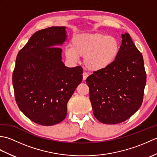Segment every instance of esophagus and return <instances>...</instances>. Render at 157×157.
Wrapping results in <instances>:
<instances>
[{
  "label": "esophagus",
  "instance_id": "34e87169",
  "mask_svg": "<svg viewBox=\"0 0 157 157\" xmlns=\"http://www.w3.org/2000/svg\"><path fill=\"white\" fill-rule=\"evenodd\" d=\"M82 75H83V79H84V80H86V78H87L88 77V73H86V72H84V73H83Z\"/></svg>",
  "mask_w": 157,
  "mask_h": 157
}]
</instances>
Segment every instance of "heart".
<instances>
[{"label":"heart","instance_id":"1","mask_svg":"<svg viewBox=\"0 0 157 157\" xmlns=\"http://www.w3.org/2000/svg\"><path fill=\"white\" fill-rule=\"evenodd\" d=\"M120 42L115 36L100 33L75 36L71 46L65 48V56L72 62L84 56V63L90 71H99L108 68L117 58Z\"/></svg>","mask_w":157,"mask_h":157}]
</instances>
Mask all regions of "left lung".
<instances>
[{"label": "left lung", "mask_w": 157, "mask_h": 157, "mask_svg": "<svg viewBox=\"0 0 157 157\" xmlns=\"http://www.w3.org/2000/svg\"><path fill=\"white\" fill-rule=\"evenodd\" d=\"M117 58L108 68L86 79L93 113L105 124L129 119L142 105L146 82L142 55L128 33L121 34Z\"/></svg>", "instance_id": "1"}]
</instances>
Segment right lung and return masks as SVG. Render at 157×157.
<instances>
[{"label": "right lung", "instance_id": "obj_1", "mask_svg": "<svg viewBox=\"0 0 157 157\" xmlns=\"http://www.w3.org/2000/svg\"><path fill=\"white\" fill-rule=\"evenodd\" d=\"M66 27L36 32L20 50L13 73L15 97L19 109L37 124L53 125L67 113V102L82 80V67H67L62 61Z\"/></svg>", "mask_w": 157, "mask_h": 157}]
</instances>
